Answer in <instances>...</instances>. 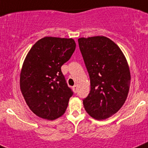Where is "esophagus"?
<instances>
[{"instance_id":"esophagus-1","label":"esophagus","mask_w":148,"mask_h":148,"mask_svg":"<svg viewBox=\"0 0 148 148\" xmlns=\"http://www.w3.org/2000/svg\"><path fill=\"white\" fill-rule=\"evenodd\" d=\"M77 88H78V87H77V85H74V86L72 87L73 90H74V93H77Z\"/></svg>"}]
</instances>
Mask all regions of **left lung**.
<instances>
[{
    "label": "left lung",
    "mask_w": 148,
    "mask_h": 148,
    "mask_svg": "<svg viewBox=\"0 0 148 148\" xmlns=\"http://www.w3.org/2000/svg\"><path fill=\"white\" fill-rule=\"evenodd\" d=\"M78 42L90 82L84 108L94 119H107L127 99L130 84L128 64L119 46L106 37L81 38Z\"/></svg>",
    "instance_id": "left-lung-1"
}]
</instances>
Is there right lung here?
<instances>
[{
    "instance_id": "obj_1",
    "label": "right lung",
    "mask_w": 148,
    "mask_h": 148,
    "mask_svg": "<svg viewBox=\"0 0 148 148\" xmlns=\"http://www.w3.org/2000/svg\"><path fill=\"white\" fill-rule=\"evenodd\" d=\"M75 48L72 38L45 37L26 55L20 86L26 104L38 116L54 120L66 112L73 91L61 66L71 58Z\"/></svg>"
}]
</instances>
